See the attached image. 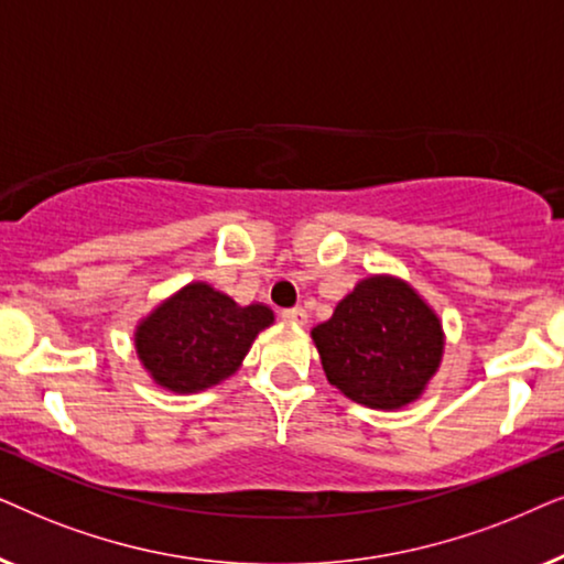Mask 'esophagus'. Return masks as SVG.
Masks as SVG:
<instances>
[{
  "label": "esophagus",
  "mask_w": 564,
  "mask_h": 564,
  "mask_svg": "<svg viewBox=\"0 0 564 564\" xmlns=\"http://www.w3.org/2000/svg\"><path fill=\"white\" fill-rule=\"evenodd\" d=\"M281 317L286 322H294V325H304L306 322V310L304 306H291V310H283Z\"/></svg>",
  "instance_id": "34e87169"
}]
</instances>
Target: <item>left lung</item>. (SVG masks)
<instances>
[{
  "label": "left lung",
  "mask_w": 564,
  "mask_h": 564,
  "mask_svg": "<svg viewBox=\"0 0 564 564\" xmlns=\"http://www.w3.org/2000/svg\"><path fill=\"white\" fill-rule=\"evenodd\" d=\"M312 337L329 384L377 410L417 400L444 352V333L431 306L389 275L360 281Z\"/></svg>",
  "instance_id": "8db88e82"
}]
</instances>
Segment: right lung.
<instances>
[{"instance_id":"obj_1","label":"right lung","mask_w":564,"mask_h":564,"mask_svg":"<svg viewBox=\"0 0 564 564\" xmlns=\"http://www.w3.org/2000/svg\"><path fill=\"white\" fill-rule=\"evenodd\" d=\"M270 322L268 306H239L206 283H191L141 322L137 352L160 387L198 392L231 377Z\"/></svg>"}]
</instances>
